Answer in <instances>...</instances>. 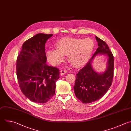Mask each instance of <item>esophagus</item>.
I'll list each match as a JSON object with an SVG mask.
<instances>
[{"mask_svg":"<svg viewBox=\"0 0 131 131\" xmlns=\"http://www.w3.org/2000/svg\"><path fill=\"white\" fill-rule=\"evenodd\" d=\"M66 73H67V71L66 70H61L60 74L61 75H63L64 74H66Z\"/></svg>","mask_w":131,"mask_h":131,"instance_id":"34e87169","label":"esophagus"}]
</instances>
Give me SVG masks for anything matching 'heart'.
Segmentation results:
<instances>
[{"mask_svg": "<svg viewBox=\"0 0 131 131\" xmlns=\"http://www.w3.org/2000/svg\"><path fill=\"white\" fill-rule=\"evenodd\" d=\"M57 49H49L46 52L48 60L54 66H58L68 60L76 68H80L89 60L95 48V43L91 38H79L63 37L55 43Z\"/></svg>", "mask_w": 131, "mask_h": 131, "instance_id": "obj_1", "label": "heart"}]
</instances>
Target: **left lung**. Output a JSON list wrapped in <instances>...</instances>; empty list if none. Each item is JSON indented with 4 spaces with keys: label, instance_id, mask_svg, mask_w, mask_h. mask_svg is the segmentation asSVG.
Returning <instances> with one entry per match:
<instances>
[{
    "label": "left lung",
    "instance_id": "8db88e82",
    "mask_svg": "<svg viewBox=\"0 0 131 131\" xmlns=\"http://www.w3.org/2000/svg\"><path fill=\"white\" fill-rule=\"evenodd\" d=\"M98 48L86 64L76 74L74 90L77 98L84 103H91L100 99L111 86L114 74V57L107 45L95 36ZM104 54L107 57V68L99 73L93 68V59Z\"/></svg>",
    "mask_w": 131,
    "mask_h": 131
}]
</instances>
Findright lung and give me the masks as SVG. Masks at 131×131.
Instances as JSON below:
<instances>
[{
	"label": "right lung",
	"instance_id": "obj_1",
	"mask_svg": "<svg viewBox=\"0 0 131 131\" xmlns=\"http://www.w3.org/2000/svg\"><path fill=\"white\" fill-rule=\"evenodd\" d=\"M53 34L39 33L26 41L18 56L16 72L21 91L31 101L43 103L55 93L59 71L46 64L45 45Z\"/></svg>",
	"mask_w": 131,
	"mask_h": 131
}]
</instances>
